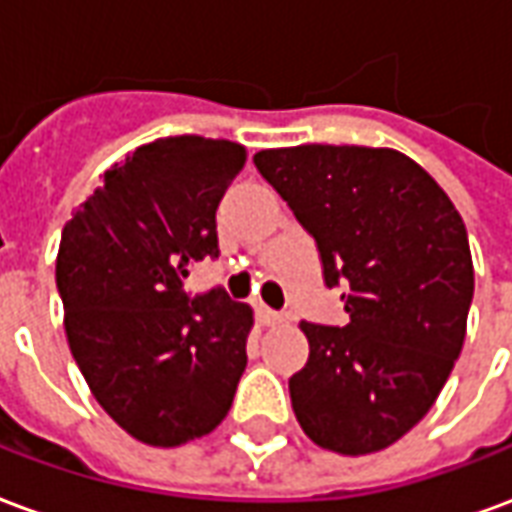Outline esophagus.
<instances>
[{
  "label": "esophagus",
  "instance_id": "obj_1",
  "mask_svg": "<svg viewBox=\"0 0 512 512\" xmlns=\"http://www.w3.org/2000/svg\"><path fill=\"white\" fill-rule=\"evenodd\" d=\"M255 318H257V323H260V326H277V323L282 321V315H279L277 310L266 307V304H257Z\"/></svg>",
  "mask_w": 512,
  "mask_h": 512
}]
</instances>
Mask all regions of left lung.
<instances>
[{
    "label": "left lung",
    "instance_id": "obj_1",
    "mask_svg": "<svg viewBox=\"0 0 512 512\" xmlns=\"http://www.w3.org/2000/svg\"><path fill=\"white\" fill-rule=\"evenodd\" d=\"M255 167L315 238L348 323L301 321L310 359L290 378L318 447L367 455L425 417L450 378L474 296L461 213L417 161L389 147L260 150Z\"/></svg>",
    "mask_w": 512,
    "mask_h": 512
}]
</instances>
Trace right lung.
<instances>
[{"instance_id": "add662e5", "label": "right lung", "mask_w": 512, "mask_h": 512, "mask_svg": "<svg viewBox=\"0 0 512 512\" xmlns=\"http://www.w3.org/2000/svg\"><path fill=\"white\" fill-rule=\"evenodd\" d=\"M244 161L227 139H156L106 169L62 230L73 359L106 414L153 447L211 433L246 367L249 304L224 288L183 290L194 263L219 257L216 208Z\"/></svg>"}]
</instances>
